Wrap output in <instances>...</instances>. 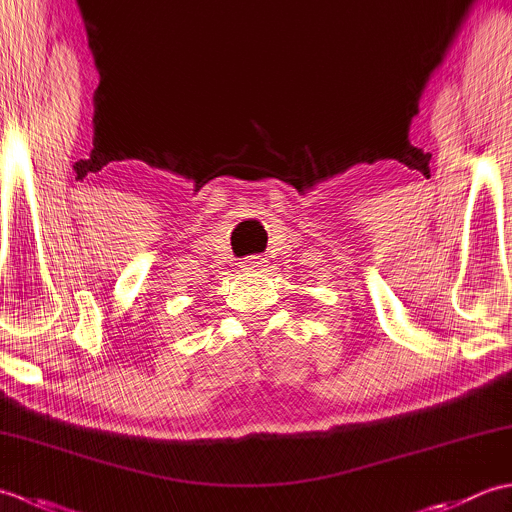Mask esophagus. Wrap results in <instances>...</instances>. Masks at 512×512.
<instances>
[{
  "label": "esophagus",
  "instance_id": "1",
  "mask_svg": "<svg viewBox=\"0 0 512 512\" xmlns=\"http://www.w3.org/2000/svg\"><path fill=\"white\" fill-rule=\"evenodd\" d=\"M268 266V259L262 255H253V257H246L239 262V268L244 270V273H259V270H264Z\"/></svg>",
  "mask_w": 512,
  "mask_h": 512
}]
</instances>
